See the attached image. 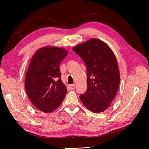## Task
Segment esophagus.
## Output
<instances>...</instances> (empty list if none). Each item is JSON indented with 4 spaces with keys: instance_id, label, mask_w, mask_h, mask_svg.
Returning a JSON list of instances; mask_svg holds the SVG:
<instances>
[{
    "instance_id": "1",
    "label": "esophagus",
    "mask_w": 149,
    "mask_h": 149,
    "mask_svg": "<svg viewBox=\"0 0 149 149\" xmlns=\"http://www.w3.org/2000/svg\"><path fill=\"white\" fill-rule=\"evenodd\" d=\"M69 87H70V89L73 90L75 89V84H70V85H69Z\"/></svg>"
}]
</instances>
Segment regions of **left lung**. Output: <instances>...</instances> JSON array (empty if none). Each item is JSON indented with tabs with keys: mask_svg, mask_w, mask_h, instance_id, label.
<instances>
[{
	"mask_svg": "<svg viewBox=\"0 0 149 149\" xmlns=\"http://www.w3.org/2000/svg\"><path fill=\"white\" fill-rule=\"evenodd\" d=\"M87 68V91L80 95L91 112L106 111L114 99L120 84V73L114 52L101 40L91 38L73 48Z\"/></svg>",
	"mask_w": 149,
	"mask_h": 149,
	"instance_id": "obj_1",
	"label": "left lung"
}]
</instances>
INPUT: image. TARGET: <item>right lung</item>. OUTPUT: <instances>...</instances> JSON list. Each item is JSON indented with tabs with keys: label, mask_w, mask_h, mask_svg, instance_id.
Segmentation results:
<instances>
[{
	"label": "right lung",
	"mask_w": 149,
	"mask_h": 149,
	"mask_svg": "<svg viewBox=\"0 0 149 149\" xmlns=\"http://www.w3.org/2000/svg\"><path fill=\"white\" fill-rule=\"evenodd\" d=\"M68 54L65 48L49 46L40 48L31 58L25 87L30 101L40 111L53 112L65 97L67 90L59 66Z\"/></svg>",
	"instance_id": "right-lung-1"
}]
</instances>
